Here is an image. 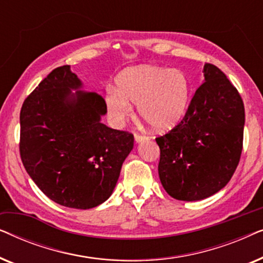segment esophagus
<instances>
[{"label": "esophagus", "instance_id": "obj_1", "mask_svg": "<svg viewBox=\"0 0 263 263\" xmlns=\"http://www.w3.org/2000/svg\"><path fill=\"white\" fill-rule=\"evenodd\" d=\"M134 139H135V141L139 143V142H142V141H145V140H147V136L139 134V133H135V134H134Z\"/></svg>", "mask_w": 263, "mask_h": 263}]
</instances>
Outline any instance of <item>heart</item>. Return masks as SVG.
Here are the masks:
<instances>
[{
  "label": "heart",
  "instance_id": "heart-1",
  "mask_svg": "<svg viewBox=\"0 0 263 263\" xmlns=\"http://www.w3.org/2000/svg\"><path fill=\"white\" fill-rule=\"evenodd\" d=\"M117 88L107 87V112L116 123L133 115L132 104H138L139 115L156 130L176 127L185 116L192 98V82L181 69L139 66L122 71Z\"/></svg>",
  "mask_w": 263,
  "mask_h": 263
}]
</instances>
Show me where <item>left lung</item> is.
Masks as SVG:
<instances>
[{"label":"left lung","mask_w":263,"mask_h":263,"mask_svg":"<svg viewBox=\"0 0 263 263\" xmlns=\"http://www.w3.org/2000/svg\"><path fill=\"white\" fill-rule=\"evenodd\" d=\"M203 77L183 120L156 139L160 182L176 200H203L218 193L242 153L246 114L238 91L213 64H204Z\"/></svg>","instance_id":"1"}]
</instances>
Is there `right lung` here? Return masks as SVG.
Returning a JSON list of instances; mask_svg holds the SVG:
<instances>
[{
	"mask_svg": "<svg viewBox=\"0 0 263 263\" xmlns=\"http://www.w3.org/2000/svg\"><path fill=\"white\" fill-rule=\"evenodd\" d=\"M70 66L53 69L20 111V157L39 189L61 206L89 210L112 194L134 136L103 124V96L80 91ZM71 89H78L75 93Z\"/></svg>",
	"mask_w": 263,
	"mask_h": 263,
	"instance_id": "add662e5",
	"label": "right lung"
}]
</instances>
